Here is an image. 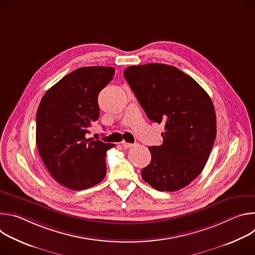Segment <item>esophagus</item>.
<instances>
[{"mask_svg":"<svg viewBox=\"0 0 255 255\" xmlns=\"http://www.w3.org/2000/svg\"><path fill=\"white\" fill-rule=\"evenodd\" d=\"M121 143H122V146H123L124 148H130V147L133 146L132 143H129V142H126V141H122Z\"/></svg>","mask_w":255,"mask_h":255,"instance_id":"1","label":"esophagus"}]
</instances>
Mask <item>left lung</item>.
<instances>
[{
	"label": "left lung",
	"mask_w": 255,
	"mask_h": 255,
	"mask_svg": "<svg viewBox=\"0 0 255 255\" xmlns=\"http://www.w3.org/2000/svg\"><path fill=\"white\" fill-rule=\"evenodd\" d=\"M124 78L148 119L164 124L163 142L149 147L142 178L160 192L187 187L203 170L216 138L214 105L205 90L178 68L147 63L129 66Z\"/></svg>",
	"instance_id": "1"
}]
</instances>
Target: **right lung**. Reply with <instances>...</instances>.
I'll return each instance as SVG.
<instances>
[{
    "label": "right lung",
    "mask_w": 255,
    "mask_h": 255,
    "mask_svg": "<svg viewBox=\"0 0 255 255\" xmlns=\"http://www.w3.org/2000/svg\"><path fill=\"white\" fill-rule=\"evenodd\" d=\"M111 66L74 70L43 96L36 115V144L52 175L67 189H89L106 175V152L114 144L87 138L100 116L99 93L113 80Z\"/></svg>",
    "instance_id": "1"
}]
</instances>
